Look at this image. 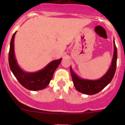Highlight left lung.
<instances>
[{
  "instance_id": "1",
  "label": "left lung",
  "mask_w": 125,
  "mask_h": 125,
  "mask_svg": "<svg viewBox=\"0 0 125 125\" xmlns=\"http://www.w3.org/2000/svg\"><path fill=\"white\" fill-rule=\"evenodd\" d=\"M113 43H114V54H113L111 65L108 71L100 79L98 80H89V79L80 78L73 71L71 66L70 71L73 83L75 87V89L78 91L87 95H94L104 89L111 82L116 70L117 59V50L114 40Z\"/></svg>"
}]
</instances>
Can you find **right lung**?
I'll use <instances>...</instances> for the list:
<instances>
[{
	"instance_id": "add662e5",
	"label": "right lung",
	"mask_w": 125,
	"mask_h": 125,
	"mask_svg": "<svg viewBox=\"0 0 125 125\" xmlns=\"http://www.w3.org/2000/svg\"><path fill=\"white\" fill-rule=\"evenodd\" d=\"M16 31L13 34L10 42L9 51V65L14 75L23 87L31 91H39L46 88L50 83L57 68L62 59L55 60L48 64L42 70L34 73L24 71L17 63L14 54V37Z\"/></svg>"
}]
</instances>
